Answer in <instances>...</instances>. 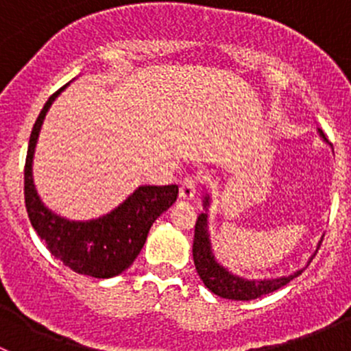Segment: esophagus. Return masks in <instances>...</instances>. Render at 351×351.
<instances>
[{
	"label": "esophagus",
	"mask_w": 351,
	"mask_h": 351,
	"mask_svg": "<svg viewBox=\"0 0 351 351\" xmlns=\"http://www.w3.org/2000/svg\"><path fill=\"white\" fill-rule=\"evenodd\" d=\"M197 192V180L193 176H185L180 183V198L182 200H192Z\"/></svg>",
	"instance_id": "obj_1"
}]
</instances>
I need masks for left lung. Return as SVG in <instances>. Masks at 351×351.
<instances>
[{
  "instance_id": "1",
  "label": "left lung",
  "mask_w": 351,
  "mask_h": 351,
  "mask_svg": "<svg viewBox=\"0 0 351 351\" xmlns=\"http://www.w3.org/2000/svg\"><path fill=\"white\" fill-rule=\"evenodd\" d=\"M319 136L323 137L324 143L328 139L324 137L323 130L317 129ZM210 195L205 193L202 205L204 210L197 219L195 224V239H193V261H195V270L198 277L202 278L204 285L207 287L210 292L215 295L222 297V299H231V300H253L261 295L275 292V290L282 289V287L289 284L295 277H299L304 271V268L293 271V274L287 275V277H277V278H244L239 275L232 274L228 268L222 267L212 251L210 243V232H208V207H210ZM323 241V239H321ZM321 241L317 243L316 251L313 256H316L317 250H319ZM313 256L309 258L307 265L313 261ZM306 265V267H307Z\"/></svg>"
}]
</instances>
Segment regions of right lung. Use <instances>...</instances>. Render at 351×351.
Instances as JSON below:
<instances>
[{
    "label": "right lung",
    "mask_w": 351,
    "mask_h": 351,
    "mask_svg": "<svg viewBox=\"0 0 351 351\" xmlns=\"http://www.w3.org/2000/svg\"><path fill=\"white\" fill-rule=\"evenodd\" d=\"M66 88L67 84L45 101L32 129L25 161V207L32 228L47 244L52 256L76 274L112 278L134 263L153 222L176 202L178 186L143 185L108 214L88 221H71L52 212L35 189L34 154L45 115Z\"/></svg>",
    "instance_id": "1"
}]
</instances>
